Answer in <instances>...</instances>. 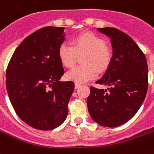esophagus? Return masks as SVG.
<instances>
[{"mask_svg":"<svg viewBox=\"0 0 154 154\" xmlns=\"http://www.w3.org/2000/svg\"><path fill=\"white\" fill-rule=\"evenodd\" d=\"M80 87H81V84H80V83H77V82L75 83V88H76V89L78 88H80Z\"/></svg>","mask_w":154,"mask_h":154,"instance_id":"34e87169","label":"esophagus"}]
</instances>
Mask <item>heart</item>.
I'll return each mask as SVG.
<instances>
[{
	"label": "heart",
	"instance_id": "obj_1",
	"mask_svg": "<svg viewBox=\"0 0 154 154\" xmlns=\"http://www.w3.org/2000/svg\"><path fill=\"white\" fill-rule=\"evenodd\" d=\"M73 45L63 42L58 48V56L66 68H72L78 55H83L82 66L72 69L66 74V78L76 82L92 80L99 72L108 69L112 61L113 51L103 38L92 32H82L72 39Z\"/></svg>",
	"mask_w": 154,
	"mask_h": 154
}]
</instances>
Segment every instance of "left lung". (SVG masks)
Instances as JSON below:
<instances>
[{
  "instance_id": "1",
  "label": "left lung",
  "mask_w": 154,
  "mask_h": 154,
  "mask_svg": "<svg viewBox=\"0 0 154 154\" xmlns=\"http://www.w3.org/2000/svg\"><path fill=\"white\" fill-rule=\"evenodd\" d=\"M98 30L110 38L113 58L103 77L96 82L109 88L99 89L91 86L88 109L96 123L116 127L130 121L143 104L148 86L147 59L124 32L115 28Z\"/></svg>"
}]
</instances>
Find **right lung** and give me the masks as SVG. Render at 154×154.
<instances>
[{"label": "right lung", "instance_id": "1", "mask_svg": "<svg viewBox=\"0 0 154 154\" xmlns=\"http://www.w3.org/2000/svg\"><path fill=\"white\" fill-rule=\"evenodd\" d=\"M64 29L48 26L31 33L7 66L6 85L11 105L20 119L35 129H55L67 117L75 84L59 81L65 72L58 56Z\"/></svg>", "mask_w": 154, "mask_h": 154}]
</instances>
